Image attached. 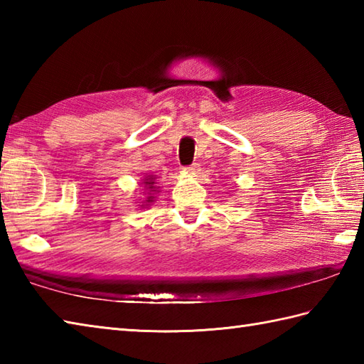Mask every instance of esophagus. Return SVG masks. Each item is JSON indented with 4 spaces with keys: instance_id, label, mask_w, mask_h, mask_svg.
Returning a JSON list of instances; mask_svg holds the SVG:
<instances>
[{
    "instance_id": "1",
    "label": "esophagus",
    "mask_w": 364,
    "mask_h": 364,
    "mask_svg": "<svg viewBox=\"0 0 364 364\" xmlns=\"http://www.w3.org/2000/svg\"><path fill=\"white\" fill-rule=\"evenodd\" d=\"M200 172V166L198 164H192L189 167H186V173L189 175H197Z\"/></svg>"
}]
</instances>
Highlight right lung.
Returning <instances> with one entry per match:
<instances>
[{
    "label": "right lung",
    "instance_id": "obj_1",
    "mask_svg": "<svg viewBox=\"0 0 364 364\" xmlns=\"http://www.w3.org/2000/svg\"><path fill=\"white\" fill-rule=\"evenodd\" d=\"M156 175H145L144 178H142V183H141V186L144 188V192H145V196H144V198H139V202H136L137 203V206H141V208H149L150 205H153V202L154 200H156V196L158 194V186H156V183H154V180H156Z\"/></svg>",
    "mask_w": 364,
    "mask_h": 364
}]
</instances>
